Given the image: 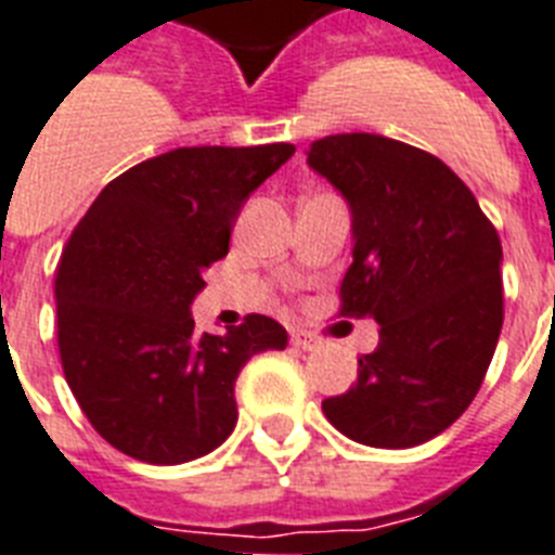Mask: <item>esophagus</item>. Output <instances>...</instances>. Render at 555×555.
I'll list each match as a JSON object with an SVG mask.
<instances>
[{"instance_id": "1", "label": "esophagus", "mask_w": 555, "mask_h": 555, "mask_svg": "<svg viewBox=\"0 0 555 555\" xmlns=\"http://www.w3.org/2000/svg\"><path fill=\"white\" fill-rule=\"evenodd\" d=\"M292 347H298V349H304V352H309V349L321 347V338H318V335H312V332L295 330L292 332Z\"/></svg>"}]
</instances>
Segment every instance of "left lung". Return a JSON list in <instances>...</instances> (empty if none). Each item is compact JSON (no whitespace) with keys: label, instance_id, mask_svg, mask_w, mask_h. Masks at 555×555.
I'll use <instances>...</instances> for the list:
<instances>
[{"label":"left lung","instance_id":"obj_1","mask_svg":"<svg viewBox=\"0 0 555 555\" xmlns=\"http://www.w3.org/2000/svg\"><path fill=\"white\" fill-rule=\"evenodd\" d=\"M309 166L352 208L340 314L375 318L380 344L323 415L358 444L403 450L467 410L502 335V241L453 168L380 134L314 140Z\"/></svg>","mask_w":555,"mask_h":555}]
</instances>
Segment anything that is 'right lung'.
<instances>
[{"instance_id": "obj_1", "label": "right lung", "mask_w": 555, "mask_h": 555, "mask_svg": "<svg viewBox=\"0 0 555 555\" xmlns=\"http://www.w3.org/2000/svg\"><path fill=\"white\" fill-rule=\"evenodd\" d=\"M295 145L175 149L100 192L62 249L60 361L79 410L119 453L145 464L201 459L237 424L234 380L286 330L246 314L225 335H194L203 272L229 255L243 203Z\"/></svg>"}]
</instances>
